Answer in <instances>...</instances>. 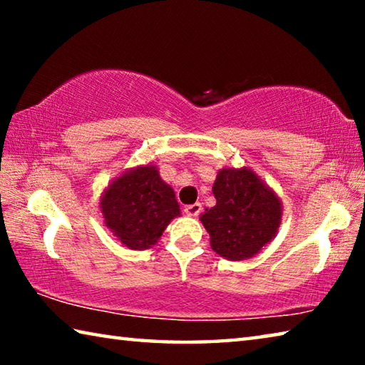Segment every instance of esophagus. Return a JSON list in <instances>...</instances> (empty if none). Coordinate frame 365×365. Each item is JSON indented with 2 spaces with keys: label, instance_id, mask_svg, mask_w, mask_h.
Wrapping results in <instances>:
<instances>
[{
  "label": "esophagus",
  "instance_id": "obj_1",
  "mask_svg": "<svg viewBox=\"0 0 365 365\" xmlns=\"http://www.w3.org/2000/svg\"><path fill=\"white\" fill-rule=\"evenodd\" d=\"M202 206L200 205V202H195V205H188L185 206V214L190 215V217H196V215H200Z\"/></svg>",
  "mask_w": 365,
  "mask_h": 365
}]
</instances>
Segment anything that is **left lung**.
Masks as SVG:
<instances>
[{"instance_id": "obj_1", "label": "left lung", "mask_w": 365, "mask_h": 365, "mask_svg": "<svg viewBox=\"0 0 365 365\" xmlns=\"http://www.w3.org/2000/svg\"><path fill=\"white\" fill-rule=\"evenodd\" d=\"M215 206L200 215L211 248L228 261L255 257L277 237L282 224L280 196L250 168H224L212 185Z\"/></svg>"}]
</instances>
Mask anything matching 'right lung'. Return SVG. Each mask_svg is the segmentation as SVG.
<instances>
[{
    "label": "right lung",
    "mask_w": 365,
    "mask_h": 365,
    "mask_svg": "<svg viewBox=\"0 0 365 365\" xmlns=\"http://www.w3.org/2000/svg\"><path fill=\"white\" fill-rule=\"evenodd\" d=\"M100 209L109 232L135 251L156 245L182 214L174 188L160 178L154 164L137 165L115 177L103 190Z\"/></svg>",
    "instance_id": "1"
}]
</instances>
